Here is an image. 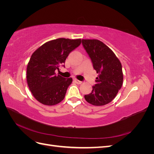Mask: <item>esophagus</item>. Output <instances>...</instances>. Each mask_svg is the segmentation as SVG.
I'll return each instance as SVG.
<instances>
[{
    "instance_id": "obj_1",
    "label": "esophagus",
    "mask_w": 154,
    "mask_h": 154,
    "mask_svg": "<svg viewBox=\"0 0 154 154\" xmlns=\"http://www.w3.org/2000/svg\"><path fill=\"white\" fill-rule=\"evenodd\" d=\"M74 82H75L77 84H81V83H82V81L78 80H77V79H74Z\"/></svg>"
}]
</instances>
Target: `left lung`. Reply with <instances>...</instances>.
Listing matches in <instances>:
<instances>
[{
    "label": "left lung",
    "mask_w": 154,
    "mask_h": 154,
    "mask_svg": "<svg viewBox=\"0 0 154 154\" xmlns=\"http://www.w3.org/2000/svg\"><path fill=\"white\" fill-rule=\"evenodd\" d=\"M82 44L98 74L96 84L85 100L95 106H103L112 101L122 87L123 74L119 60L108 46L96 39H82Z\"/></svg>",
    "instance_id": "obj_1"
}]
</instances>
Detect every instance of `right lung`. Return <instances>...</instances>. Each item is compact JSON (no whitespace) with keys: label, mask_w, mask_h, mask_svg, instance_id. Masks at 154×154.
Here are the masks:
<instances>
[{"label":"right lung","mask_w":154,"mask_h":154,"mask_svg":"<svg viewBox=\"0 0 154 154\" xmlns=\"http://www.w3.org/2000/svg\"><path fill=\"white\" fill-rule=\"evenodd\" d=\"M81 42L63 38L50 40L32 54L27 67V82L32 94L42 104L54 105L64 99L72 79L57 75L55 70H59L60 65L65 63Z\"/></svg>","instance_id":"1"}]
</instances>
